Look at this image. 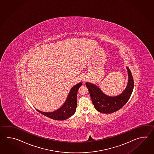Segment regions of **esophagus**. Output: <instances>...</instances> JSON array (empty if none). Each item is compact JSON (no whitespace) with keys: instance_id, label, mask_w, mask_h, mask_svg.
Returning <instances> with one entry per match:
<instances>
[{"instance_id":"obj_1","label":"esophagus","mask_w":154,"mask_h":154,"mask_svg":"<svg viewBox=\"0 0 154 154\" xmlns=\"http://www.w3.org/2000/svg\"><path fill=\"white\" fill-rule=\"evenodd\" d=\"M82 81H84V82H85V81H86V79L84 78H82Z\"/></svg>"}]
</instances>
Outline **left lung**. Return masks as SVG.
Instances as JSON below:
<instances>
[{
  "mask_svg": "<svg viewBox=\"0 0 154 154\" xmlns=\"http://www.w3.org/2000/svg\"><path fill=\"white\" fill-rule=\"evenodd\" d=\"M128 72V83L124 91L119 95L110 96L106 95L97 85L86 82L92 102L95 109L103 113H112L123 107L128 102L134 88V81L130 69L126 67Z\"/></svg>",
  "mask_w": 154,
  "mask_h": 154,
  "instance_id": "1",
  "label": "left lung"
}]
</instances>
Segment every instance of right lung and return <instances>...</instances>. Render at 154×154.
<instances>
[{"mask_svg": "<svg viewBox=\"0 0 154 154\" xmlns=\"http://www.w3.org/2000/svg\"><path fill=\"white\" fill-rule=\"evenodd\" d=\"M82 82L72 86L64 104L58 109L51 112H45L36 110L47 117L58 121H64L70 117L75 113L77 107V93L79 88L82 86Z\"/></svg>", "mask_w": 154, "mask_h": 154, "instance_id": "add662e5", "label": "right lung"}]
</instances>
